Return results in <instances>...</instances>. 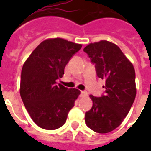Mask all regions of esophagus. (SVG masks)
Instances as JSON below:
<instances>
[{"label": "esophagus", "mask_w": 151, "mask_h": 151, "mask_svg": "<svg viewBox=\"0 0 151 151\" xmlns=\"http://www.w3.org/2000/svg\"><path fill=\"white\" fill-rule=\"evenodd\" d=\"M86 96H87V92L84 91H81V97H86Z\"/></svg>", "instance_id": "1"}]
</instances>
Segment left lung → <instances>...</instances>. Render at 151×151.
I'll return each instance as SVG.
<instances>
[{
    "label": "left lung",
    "mask_w": 151,
    "mask_h": 151,
    "mask_svg": "<svg viewBox=\"0 0 151 151\" xmlns=\"http://www.w3.org/2000/svg\"><path fill=\"white\" fill-rule=\"evenodd\" d=\"M83 51L95 64L99 78L105 81L104 95H90L93 106L86 112L85 122L96 133H109L120 126L134 102V67L116 44L107 40L89 43Z\"/></svg>",
    "instance_id": "1"
}]
</instances>
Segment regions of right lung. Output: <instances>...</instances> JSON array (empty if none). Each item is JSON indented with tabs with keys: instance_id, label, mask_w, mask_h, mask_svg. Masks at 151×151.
<instances>
[{
	"instance_id": "right-lung-1",
	"label": "right lung",
	"mask_w": 151,
	"mask_h": 151,
	"mask_svg": "<svg viewBox=\"0 0 151 151\" xmlns=\"http://www.w3.org/2000/svg\"><path fill=\"white\" fill-rule=\"evenodd\" d=\"M61 38L40 43L23 64L20 95L26 109L38 126L54 130L65 123L67 116L80 95L78 89H68L56 80L65 67L82 47Z\"/></svg>"
}]
</instances>
